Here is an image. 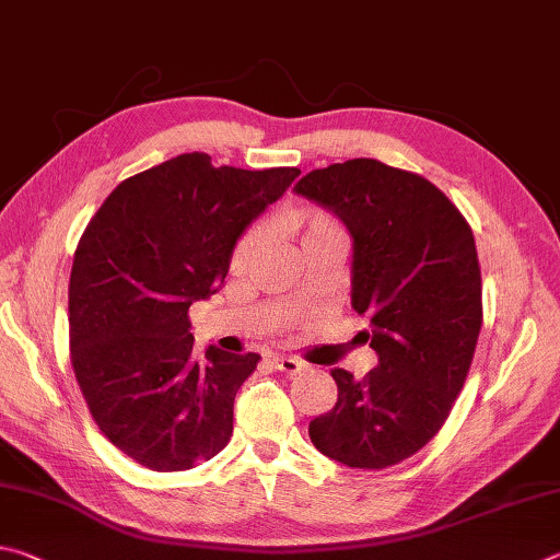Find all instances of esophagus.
Instances as JSON below:
<instances>
[{
	"instance_id": "esophagus-1",
	"label": "esophagus",
	"mask_w": 560,
	"mask_h": 560,
	"mask_svg": "<svg viewBox=\"0 0 560 560\" xmlns=\"http://www.w3.org/2000/svg\"><path fill=\"white\" fill-rule=\"evenodd\" d=\"M272 364H275V369L282 371V374H288V376H295V374H300V371L307 369L305 361L292 359V357H275Z\"/></svg>"
}]
</instances>
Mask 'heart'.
Returning a JSON list of instances; mask_svg holds the SVG:
<instances>
[{"label": "heart", "mask_w": 560, "mask_h": 560, "mask_svg": "<svg viewBox=\"0 0 560 560\" xmlns=\"http://www.w3.org/2000/svg\"><path fill=\"white\" fill-rule=\"evenodd\" d=\"M282 229H285L292 238L300 243V250L310 248V245H319V243H345V229L341 223L331 215L329 211L322 209H300V211H288L282 215ZM262 225L255 223L250 229H245L243 235L233 245L231 253V270L233 272H243L245 265L250 262L253 253L258 250V245L262 243Z\"/></svg>", "instance_id": "heart-1"}]
</instances>
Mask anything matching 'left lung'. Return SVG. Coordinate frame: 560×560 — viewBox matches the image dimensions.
Listing matches in <instances>:
<instances>
[{
  "label": "left lung",
  "instance_id": "obj_1",
  "mask_svg": "<svg viewBox=\"0 0 560 560\" xmlns=\"http://www.w3.org/2000/svg\"><path fill=\"white\" fill-rule=\"evenodd\" d=\"M295 191L337 213L354 238L351 307L378 366L357 381L331 369L337 404L310 423L322 455L384 469L416 455L453 410L482 329L475 235L420 174L349 160L302 176Z\"/></svg>",
  "mask_w": 560,
  "mask_h": 560
}]
</instances>
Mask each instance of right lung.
Returning <instances> with one entry per match:
<instances>
[{
	"label": "right lung",
	"mask_w": 560,
	"mask_h": 560,
	"mask_svg": "<svg viewBox=\"0 0 560 560\" xmlns=\"http://www.w3.org/2000/svg\"><path fill=\"white\" fill-rule=\"evenodd\" d=\"M179 154L117 184L78 241L68 285L75 381L101 433L154 472L221 453L258 354H194L189 307L223 285L235 241L295 182Z\"/></svg>",
	"instance_id": "add662e5"
}]
</instances>
